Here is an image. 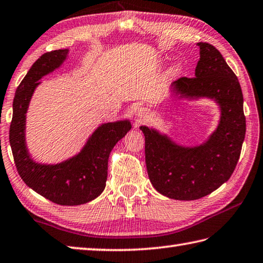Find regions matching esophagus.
<instances>
[{"label": "esophagus", "mask_w": 263, "mask_h": 263, "mask_svg": "<svg viewBox=\"0 0 263 263\" xmlns=\"http://www.w3.org/2000/svg\"><path fill=\"white\" fill-rule=\"evenodd\" d=\"M135 116L137 118H140V119H145L147 117V112H146L145 108H143V107L137 108L136 112H135Z\"/></svg>", "instance_id": "34e87169"}]
</instances>
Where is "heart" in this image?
<instances>
[{"label": "heart", "mask_w": 263, "mask_h": 263, "mask_svg": "<svg viewBox=\"0 0 263 263\" xmlns=\"http://www.w3.org/2000/svg\"><path fill=\"white\" fill-rule=\"evenodd\" d=\"M178 71H180V68H178V66H172L170 70L167 71V74L170 77H173V76H176V74L178 73Z\"/></svg>", "instance_id": "obj_1"}]
</instances>
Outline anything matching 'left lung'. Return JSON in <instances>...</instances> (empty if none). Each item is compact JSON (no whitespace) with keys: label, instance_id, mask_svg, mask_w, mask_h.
Returning a JSON list of instances; mask_svg holds the SVG:
<instances>
[{"label":"left lung","instance_id":"obj_1","mask_svg":"<svg viewBox=\"0 0 263 263\" xmlns=\"http://www.w3.org/2000/svg\"><path fill=\"white\" fill-rule=\"evenodd\" d=\"M200 48L195 77L180 78L171 90L180 98L214 100L221 110L220 122L209 140L197 146H183L153 128L141 126L145 136V162L155 189L176 200H196L210 195L229 180L238 162L246 121L238 79L217 49Z\"/></svg>","mask_w":263,"mask_h":263}]
</instances>
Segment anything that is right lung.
<instances>
[{"label":"right lung","instance_id":"add662e5","mask_svg":"<svg viewBox=\"0 0 263 263\" xmlns=\"http://www.w3.org/2000/svg\"><path fill=\"white\" fill-rule=\"evenodd\" d=\"M67 53V49L43 53L23 79L13 98L9 140L17 171L26 185L54 204L74 206L91 201L105 189L108 157L132 125L129 120L103 123L77 156L56 165L32 159L25 140L29 101L41 83L40 79L61 66Z\"/></svg>","mask_w":263,"mask_h":263}]
</instances>
